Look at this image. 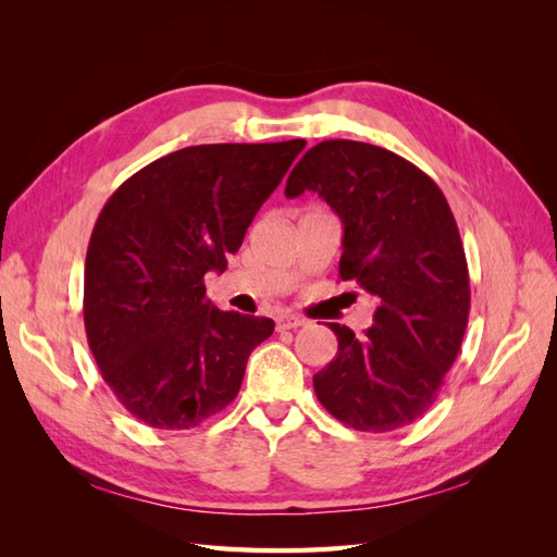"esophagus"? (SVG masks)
<instances>
[{
  "mask_svg": "<svg viewBox=\"0 0 557 557\" xmlns=\"http://www.w3.org/2000/svg\"><path fill=\"white\" fill-rule=\"evenodd\" d=\"M299 325H305V318H299L295 313H281V315H276V327L278 330H295Z\"/></svg>",
  "mask_w": 557,
  "mask_h": 557,
  "instance_id": "obj_1",
  "label": "esophagus"
}]
</instances>
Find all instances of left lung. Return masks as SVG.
Listing matches in <instances>:
<instances>
[{
  "instance_id": "8db88e82",
  "label": "left lung",
  "mask_w": 557,
  "mask_h": 557,
  "mask_svg": "<svg viewBox=\"0 0 557 557\" xmlns=\"http://www.w3.org/2000/svg\"><path fill=\"white\" fill-rule=\"evenodd\" d=\"M305 190L342 218V281L376 301L364 336L330 323L339 350L313 376V391L356 430L409 425L434 404L467 330L469 272L448 201L409 160L348 139L307 150L285 197Z\"/></svg>"
}]
</instances>
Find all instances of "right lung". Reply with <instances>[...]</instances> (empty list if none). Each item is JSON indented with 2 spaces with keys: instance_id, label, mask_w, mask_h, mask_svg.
Here are the masks:
<instances>
[{
  "instance_id": "1",
  "label": "right lung",
  "mask_w": 557,
  "mask_h": 557,
  "mask_svg": "<svg viewBox=\"0 0 557 557\" xmlns=\"http://www.w3.org/2000/svg\"><path fill=\"white\" fill-rule=\"evenodd\" d=\"M305 139L188 146L150 162L99 213L83 320L117 401L158 430H190L237 397L272 318L221 311L205 274L227 269Z\"/></svg>"
}]
</instances>
